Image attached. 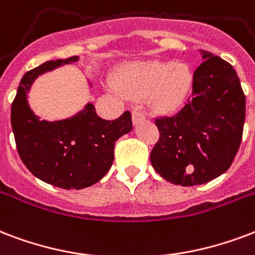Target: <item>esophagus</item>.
<instances>
[{
  "mask_svg": "<svg viewBox=\"0 0 255 255\" xmlns=\"http://www.w3.org/2000/svg\"><path fill=\"white\" fill-rule=\"evenodd\" d=\"M145 120V115L143 114V112H140V111H133L132 112V122H133V124H139L141 123V122H144Z\"/></svg>",
  "mask_w": 255,
  "mask_h": 255,
  "instance_id": "obj_1",
  "label": "esophagus"
}]
</instances>
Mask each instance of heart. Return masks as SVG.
Listing matches in <instances>:
<instances>
[{
	"mask_svg": "<svg viewBox=\"0 0 255 255\" xmlns=\"http://www.w3.org/2000/svg\"><path fill=\"white\" fill-rule=\"evenodd\" d=\"M194 84L190 65L172 61H133L120 68L114 91L129 97L147 96L152 108L172 111L182 106Z\"/></svg>",
	"mask_w": 255,
	"mask_h": 255,
	"instance_id": "1",
	"label": "heart"
}]
</instances>
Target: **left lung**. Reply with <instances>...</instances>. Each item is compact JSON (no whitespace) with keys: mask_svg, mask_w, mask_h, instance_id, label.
Segmentation results:
<instances>
[{"mask_svg":"<svg viewBox=\"0 0 255 255\" xmlns=\"http://www.w3.org/2000/svg\"><path fill=\"white\" fill-rule=\"evenodd\" d=\"M192 97L174 116L155 119L160 137L151 151L155 171L180 186L218 178L231 166L245 124L244 91L234 68L201 50Z\"/></svg>","mask_w":255,"mask_h":255,"instance_id":"left-lung-1","label":"left lung"}]
</instances>
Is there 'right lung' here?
Wrapping results in <instances>:
<instances>
[{
  "label": "right lung",
  "mask_w": 255,
  "mask_h": 255,
  "mask_svg": "<svg viewBox=\"0 0 255 255\" xmlns=\"http://www.w3.org/2000/svg\"><path fill=\"white\" fill-rule=\"evenodd\" d=\"M77 61L79 56L46 61L26 72L11 104V129L21 160L36 178L65 190H81L102 179L114 163L116 140L132 129L128 111L118 119L104 120L92 103L73 116L53 122L33 112L28 93L37 77Z\"/></svg>",
  "instance_id": "obj_1"
}]
</instances>
